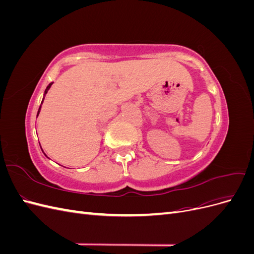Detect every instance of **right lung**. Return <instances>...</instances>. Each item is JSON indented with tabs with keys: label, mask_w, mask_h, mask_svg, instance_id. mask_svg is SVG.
Instances as JSON below:
<instances>
[{
	"label": "right lung",
	"mask_w": 254,
	"mask_h": 254,
	"mask_svg": "<svg viewBox=\"0 0 254 254\" xmlns=\"http://www.w3.org/2000/svg\"><path fill=\"white\" fill-rule=\"evenodd\" d=\"M52 84H53V82H51V83L49 84V86L47 87V89H45V91H44V94H47V93H48V91L50 90V88H51V86H52ZM42 103H43V101H42ZM42 103H41V104H42ZM40 109H41V106H40V108H39V110H38V114H39V112H40ZM38 114H37V115H38Z\"/></svg>",
	"instance_id": "right-lung-1"
}]
</instances>
